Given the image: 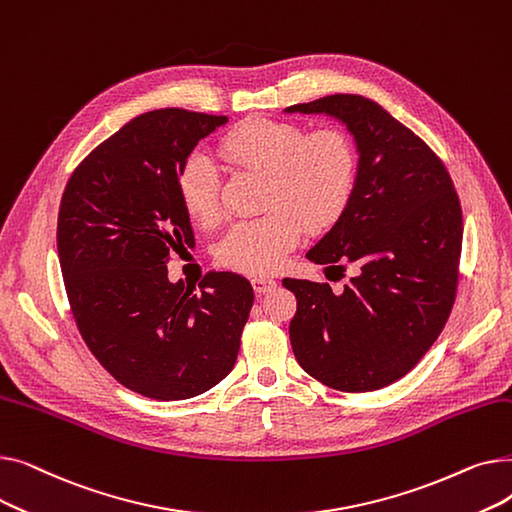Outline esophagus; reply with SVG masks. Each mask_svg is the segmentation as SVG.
<instances>
[{"label": "esophagus", "instance_id": "obj_1", "mask_svg": "<svg viewBox=\"0 0 512 512\" xmlns=\"http://www.w3.org/2000/svg\"><path fill=\"white\" fill-rule=\"evenodd\" d=\"M251 284H253L255 292H259V294L272 292V290L278 286V282H276V280H272V278H265V276H255V278L251 280Z\"/></svg>", "mask_w": 512, "mask_h": 512}]
</instances>
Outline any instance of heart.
I'll return each mask as SVG.
<instances>
[{
    "label": "heart",
    "mask_w": 512,
    "mask_h": 512,
    "mask_svg": "<svg viewBox=\"0 0 512 512\" xmlns=\"http://www.w3.org/2000/svg\"><path fill=\"white\" fill-rule=\"evenodd\" d=\"M220 153L234 166L267 174L263 205L272 211L234 224L218 245V259L238 272L278 270L301 240L303 226L309 232L334 226L353 197L357 155L346 134L334 128L307 134L297 124L253 118L226 134ZM178 197L195 222L218 218V168L203 151L182 164Z\"/></svg>",
    "instance_id": "b5f03b06"
}]
</instances>
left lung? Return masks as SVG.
Masks as SVG:
<instances>
[{"instance_id":"1","label":"left lung","mask_w":512,"mask_h":512,"mask_svg":"<svg viewBox=\"0 0 512 512\" xmlns=\"http://www.w3.org/2000/svg\"><path fill=\"white\" fill-rule=\"evenodd\" d=\"M284 114L338 120L357 147V180L340 220L307 259L342 278L330 284L284 278L297 297L290 344L315 380L342 392L380 390L407 375L450 315L463 245L454 184L415 132L361 95H328Z\"/></svg>"}]
</instances>
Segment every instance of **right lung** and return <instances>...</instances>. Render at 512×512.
Wrapping results in <instances>:
<instances>
[{
  "label": "right lung",
  "mask_w": 512,
  "mask_h": 512,
  "mask_svg": "<svg viewBox=\"0 0 512 512\" xmlns=\"http://www.w3.org/2000/svg\"><path fill=\"white\" fill-rule=\"evenodd\" d=\"M226 116L178 107L132 118L70 176L58 215V255L80 336L132 392L193 398L232 371L253 286L232 272L170 282L168 261L195 245L178 176Z\"/></svg>",
  "instance_id": "obj_1"
}]
</instances>
